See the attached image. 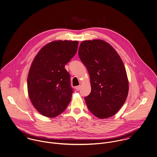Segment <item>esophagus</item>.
I'll list each match as a JSON object with an SVG mask.
<instances>
[{"instance_id":"1","label":"esophagus","mask_w":157,"mask_h":157,"mask_svg":"<svg viewBox=\"0 0 157 157\" xmlns=\"http://www.w3.org/2000/svg\"><path fill=\"white\" fill-rule=\"evenodd\" d=\"M75 88H76V90L77 91H79V90L81 89V86H76V87H75Z\"/></svg>"}]
</instances>
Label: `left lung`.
Wrapping results in <instances>:
<instances>
[{"instance_id":"left-lung-1","label":"left lung","mask_w":157,"mask_h":157,"mask_svg":"<svg viewBox=\"0 0 157 157\" xmlns=\"http://www.w3.org/2000/svg\"><path fill=\"white\" fill-rule=\"evenodd\" d=\"M78 54L90 75L91 91L85 98L88 109L99 119L114 116L124 104L129 91L121 58L109 43L98 39L81 42Z\"/></svg>"}]
</instances>
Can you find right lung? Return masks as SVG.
<instances>
[{
	"label": "right lung",
	"instance_id": "1",
	"mask_svg": "<svg viewBox=\"0 0 157 157\" xmlns=\"http://www.w3.org/2000/svg\"><path fill=\"white\" fill-rule=\"evenodd\" d=\"M78 41L57 40L43 46L35 56L27 81L29 99L43 116L61 114L71 99L70 75L65 69L76 54Z\"/></svg>",
	"mask_w": 157,
	"mask_h": 157
}]
</instances>
